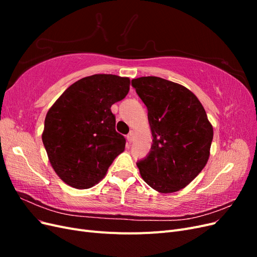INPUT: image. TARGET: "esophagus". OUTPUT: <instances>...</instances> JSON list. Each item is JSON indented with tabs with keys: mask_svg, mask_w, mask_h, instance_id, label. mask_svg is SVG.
Wrapping results in <instances>:
<instances>
[{
	"mask_svg": "<svg viewBox=\"0 0 257 257\" xmlns=\"http://www.w3.org/2000/svg\"><path fill=\"white\" fill-rule=\"evenodd\" d=\"M134 132L133 131H131L130 132V133L127 134V136H126V139H127V142L128 143H132V142H133L134 141Z\"/></svg>",
	"mask_w": 257,
	"mask_h": 257,
	"instance_id": "obj_1",
	"label": "esophagus"
}]
</instances>
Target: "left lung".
Returning <instances> with one entry per match:
<instances>
[{"mask_svg":"<svg viewBox=\"0 0 257 257\" xmlns=\"http://www.w3.org/2000/svg\"><path fill=\"white\" fill-rule=\"evenodd\" d=\"M148 109L152 146L137 162L145 182L161 193L185 188L206 166L213 128L203 105L181 84L148 76L132 80Z\"/></svg>","mask_w":257,"mask_h":257,"instance_id":"8db88e82","label":"left lung"}]
</instances>
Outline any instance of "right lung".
I'll return each mask as SVG.
<instances>
[{
    "instance_id": "1",
    "label": "right lung",
    "mask_w": 257,
    "mask_h": 257,
    "mask_svg": "<svg viewBox=\"0 0 257 257\" xmlns=\"http://www.w3.org/2000/svg\"><path fill=\"white\" fill-rule=\"evenodd\" d=\"M130 79L96 74L68 87L46 114L42 135L57 175L76 189H89L105 177L125 148L115 131L111 106L126 96Z\"/></svg>"
}]
</instances>
